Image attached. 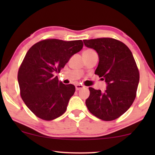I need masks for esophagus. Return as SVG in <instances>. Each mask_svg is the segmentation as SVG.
Wrapping results in <instances>:
<instances>
[{
  "label": "esophagus",
  "mask_w": 155,
  "mask_h": 155,
  "mask_svg": "<svg viewBox=\"0 0 155 155\" xmlns=\"http://www.w3.org/2000/svg\"><path fill=\"white\" fill-rule=\"evenodd\" d=\"M84 86L82 85V84H76V85H75L76 90H81V89L84 88Z\"/></svg>",
  "instance_id": "1"
}]
</instances>
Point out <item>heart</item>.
Segmentation results:
<instances>
[{"label": "heart", "mask_w": 155, "mask_h": 155, "mask_svg": "<svg viewBox=\"0 0 155 155\" xmlns=\"http://www.w3.org/2000/svg\"><path fill=\"white\" fill-rule=\"evenodd\" d=\"M92 52H94V51L92 50V49H90V48H89V49L84 50V51H83V54H90V53H92Z\"/></svg>", "instance_id": "1"}]
</instances>
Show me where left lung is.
Returning <instances> with one entry per match:
<instances>
[{"mask_svg":"<svg viewBox=\"0 0 155 155\" xmlns=\"http://www.w3.org/2000/svg\"><path fill=\"white\" fill-rule=\"evenodd\" d=\"M83 41L98 54L99 61L94 74L107 84L104 92L89 87L87 107L99 119L115 120L130 107L136 97L140 73L132 52L126 44L113 38Z\"/></svg>","mask_w":155,"mask_h":155,"instance_id":"left-lung-1","label":"left lung"}]
</instances>
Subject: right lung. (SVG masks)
Instances as JSON below:
<instances>
[{
  "mask_svg": "<svg viewBox=\"0 0 155 155\" xmlns=\"http://www.w3.org/2000/svg\"><path fill=\"white\" fill-rule=\"evenodd\" d=\"M82 40L40 41L27 52L18 71L22 100L36 116L51 120L63 115L75 93L73 84L59 81V73L71 57L82 48Z\"/></svg>",
  "mask_w": 155,
  "mask_h": 155,
  "instance_id": "add662e5",
  "label": "right lung"
}]
</instances>
